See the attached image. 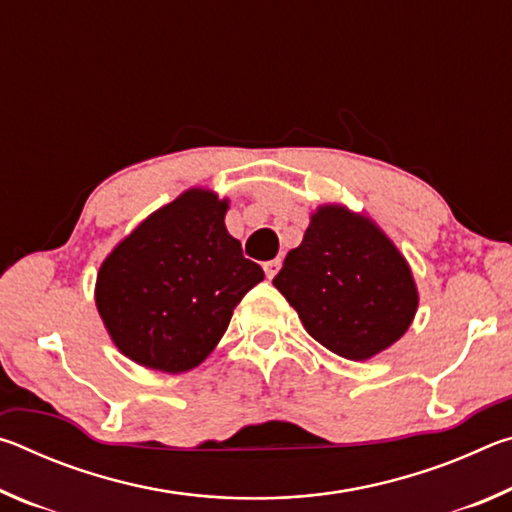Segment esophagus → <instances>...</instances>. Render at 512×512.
Returning <instances> with one entry per match:
<instances>
[{
	"mask_svg": "<svg viewBox=\"0 0 512 512\" xmlns=\"http://www.w3.org/2000/svg\"><path fill=\"white\" fill-rule=\"evenodd\" d=\"M280 266H282V259H280V257L271 259V262H264V273H266L268 280H271V277L277 275V271H280Z\"/></svg>",
	"mask_w": 512,
	"mask_h": 512,
	"instance_id": "obj_1",
	"label": "esophagus"
}]
</instances>
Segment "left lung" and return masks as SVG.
<instances>
[{"label": "left lung", "instance_id": "obj_1", "mask_svg": "<svg viewBox=\"0 0 512 512\" xmlns=\"http://www.w3.org/2000/svg\"><path fill=\"white\" fill-rule=\"evenodd\" d=\"M275 289L329 352L366 361L391 348L413 323L418 287L404 255L368 216L320 205Z\"/></svg>", "mask_w": 512, "mask_h": 512}]
</instances>
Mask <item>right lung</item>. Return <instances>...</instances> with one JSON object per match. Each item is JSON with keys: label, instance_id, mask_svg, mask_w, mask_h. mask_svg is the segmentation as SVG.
I'll return each mask as SVG.
<instances>
[{"label": "right lung", "instance_id": "obj_1", "mask_svg": "<svg viewBox=\"0 0 512 512\" xmlns=\"http://www.w3.org/2000/svg\"><path fill=\"white\" fill-rule=\"evenodd\" d=\"M228 201L187 189L103 259L99 316L121 354L144 368L185 372L207 359L241 298L264 280L225 230Z\"/></svg>", "mask_w": 512, "mask_h": 512}]
</instances>
